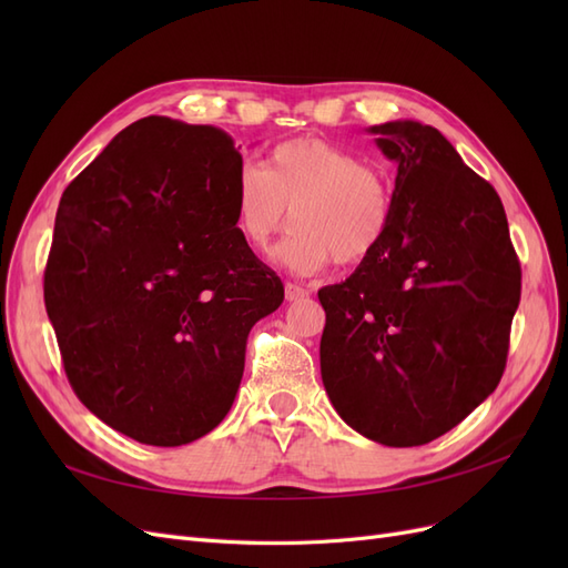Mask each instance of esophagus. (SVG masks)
I'll use <instances>...</instances> for the list:
<instances>
[{
    "instance_id": "esophagus-1",
    "label": "esophagus",
    "mask_w": 568,
    "mask_h": 568,
    "mask_svg": "<svg viewBox=\"0 0 568 568\" xmlns=\"http://www.w3.org/2000/svg\"><path fill=\"white\" fill-rule=\"evenodd\" d=\"M284 294H286V301H288V303H294V301H303V298H307V288H303V286H298V284H291V282H286V286H284Z\"/></svg>"
}]
</instances>
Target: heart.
Listing matches in <instances>:
<instances>
[{
  "label": "heart",
  "mask_w": 568,
  "mask_h": 568,
  "mask_svg": "<svg viewBox=\"0 0 568 568\" xmlns=\"http://www.w3.org/2000/svg\"><path fill=\"white\" fill-rule=\"evenodd\" d=\"M232 205L239 234L257 253L270 251L294 211L298 230L277 261L313 274L332 261H367L388 232L393 196L388 182L353 151L298 136L274 146L265 168L244 163L236 170Z\"/></svg>",
  "instance_id": "obj_1"
}]
</instances>
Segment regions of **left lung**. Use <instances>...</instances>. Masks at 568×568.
<instances>
[{"instance_id": "obj_1", "label": "left lung", "mask_w": 568, "mask_h": 568, "mask_svg": "<svg viewBox=\"0 0 568 568\" xmlns=\"http://www.w3.org/2000/svg\"><path fill=\"white\" fill-rule=\"evenodd\" d=\"M398 165L382 246L320 288L322 384L351 428L390 448L448 434L503 379L521 298L503 201L417 120L369 128Z\"/></svg>"}]
</instances>
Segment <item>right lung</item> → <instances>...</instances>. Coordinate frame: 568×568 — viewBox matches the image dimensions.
Listing matches in <instances>:
<instances>
[{"label": "right lung", "instance_id": "1", "mask_svg": "<svg viewBox=\"0 0 568 568\" xmlns=\"http://www.w3.org/2000/svg\"><path fill=\"white\" fill-rule=\"evenodd\" d=\"M234 140L149 115L65 186L44 305L68 382L115 432L159 448L225 419L251 326L282 280L239 234Z\"/></svg>", "mask_w": 568, "mask_h": 568}]
</instances>
